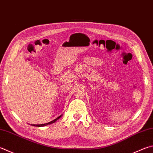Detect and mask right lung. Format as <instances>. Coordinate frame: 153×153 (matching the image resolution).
<instances>
[{"label": "right lung", "mask_w": 153, "mask_h": 153, "mask_svg": "<svg viewBox=\"0 0 153 153\" xmlns=\"http://www.w3.org/2000/svg\"><path fill=\"white\" fill-rule=\"evenodd\" d=\"M62 114L61 115V116H59V117H57V118H56L55 119H54L53 120H52V121H51V122H49V123H45V124H31L32 126H37V127H41V126H47V125H49V124H53V123H55V122H56L58 119H59L61 117H62Z\"/></svg>", "instance_id": "add662e5"}]
</instances>
